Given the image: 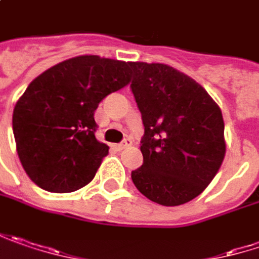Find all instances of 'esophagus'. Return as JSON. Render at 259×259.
<instances>
[{
    "label": "esophagus",
    "mask_w": 259,
    "mask_h": 259,
    "mask_svg": "<svg viewBox=\"0 0 259 259\" xmlns=\"http://www.w3.org/2000/svg\"><path fill=\"white\" fill-rule=\"evenodd\" d=\"M131 146V140H123L122 143H119V144H113V149H116V150H123V149H126V147H130Z\"/></svg>",
    "instance_id": "obj_1"
}]
</instances>
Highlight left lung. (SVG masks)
<instances>
[{"instance_id":"left-lung-1","label":"left lung","mask_w":259,"mask_h":259,"mask_svg":"<svg viewBox=\"0 0 259 259\" xmlns=\"http://www.w3.org/2000/svg\"><path fill=\"white\" fill-rule=\"evenodd\" d=\"M131 90L141 112L143 164L131 172L137 189L160 205L194 200L219 172L225 122L195 80L164 64L131 62Z\"/></svg>"}]
</instances>
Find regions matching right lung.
Returning a JSON list of instances; mask_svg holds the SVG:
<instances>
[{
    "instance_id": "1",
    "label": "right lung",
    "mask_w": 259,
    "mask_h": 259,
    "mask_svg": "<svg viewBox=\"0 0 259 259\" xmlns=\"http://www.w3.org/2000/svg\"><path fill=\"white\" fill-rule=\"evenodd\" d=\"M130 64L81 55L36 77L13 112V133L23 169L49 192H72L96 175L109 147L97 141L95 110L130 83Z\"/></svg>"
}]
</instances>
